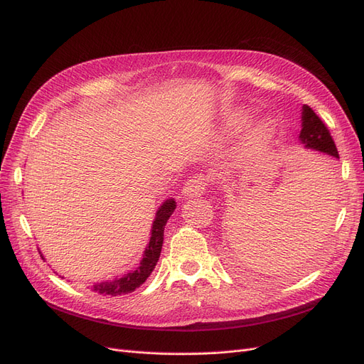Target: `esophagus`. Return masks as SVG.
<instances>
[{
  "label": "esophagus",
  "instance_id": "obj_1",
  "mask_svg": "<svg viewBox=\"0 0 364 364\" xmlns=\"http://www.w3.org/2000/svg\"><path fill=\"white\" fill-rule=\"evenodd\" d=\"M205 179L203 178H191L185 182L183 188H182V196L183 197H197L200 196L205 191Z\"/></svg>",
  "mask_w": 364,
  "mask_h": 364
}]
</instances>
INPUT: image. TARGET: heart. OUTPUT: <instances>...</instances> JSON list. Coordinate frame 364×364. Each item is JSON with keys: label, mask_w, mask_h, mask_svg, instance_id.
I'll return each instance as SVG.
<instances>
[{"label": "heart", "mask_w": 364, "mask_h": 364, "mask_svg": "<svg viewBox=\"0 0 364 364\" xmlns=\"http://www.w3.org/2000/svg\"><path fill=\"white\" fill-rule=\"evenodd\" d=\"M250 115L246 109H234L232 112H229L226 117V126L229 129H241L247 121ZM277 134V127L272 123L270 119H261L253 126L243 141V146H241L240 159L243 162H255L264 151H266L272 141Z\"/></svg>", "instance_id": "obj_1"}]
</instances>
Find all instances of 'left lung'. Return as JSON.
Masks as SVG:
<instances>
[{"instance_id":"8db88e82","label":"left lung","mask_w":364,"mask_h":364,"mask_svg":"<svg viewBox=\"0 0 364 364\" xmlns=\"http://www.w3.org/2000/svg\"><path fill=\"white\" fill-rule=\"evenodd\" d=\"M301 121H302V129L299 134L301 146L306 150L322 153V155H325L323 158H326V156L328 158L331 157V160L328 158L325 159V162L331 168H336L334 167L336 164L333 159H338V151H337V147L334 144L331 135H329L328 129L322 123V119L314 114V111L310 106L304 105Z\"/></svg>"}]
</instances>
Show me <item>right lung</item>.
Listing matches in <instances>:
<instances>
[{"label": "right lung", "mask_w": 364, "mask_h": 364, "mask_svg": "<svg viewBox=\"0 0 364 364\" xmlns=\"http://www.w3.org/2000/svg\"><path fill=\"white\" fill-rule=\"evenodd\" d=\"M174 209H176V202L174 199H171V197L170 199H165L158 208L156 215L153 218V223H151L149 243L144 249V253H142V258L138 266L134 270H130L129 273H124L123 277L119 278L95 282L92 285V291L100 293V294H111V296L127 294V293L135 291L139 285L146 282V279L150 277L151 272L155 270L158 259L161 257V249L164 243V229L168 222V218L174 213ZM41 257L43 259L42 253Z\"/></svg>", "instance_id": "add662e5"}]
</instances>
